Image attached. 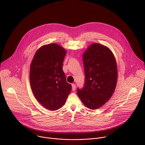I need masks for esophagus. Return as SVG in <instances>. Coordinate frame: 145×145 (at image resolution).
I'll return each mask as SVG.
<instances>
[{"label":"esophagus","mask_w":145,"mask_h":145,"mask_svg":"<svg viewBox=\"0 0 145 145\" xmlns=\"http://www.w3.org/2000/svg\"><path fill=\"white\" fill-rule=\"evenodd\" d=\"M72 91H74L76 90V85L74 84H72Z\"/></svg>","instance_id":"esophagus-1"}]
</instances>
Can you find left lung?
<instances>
[{"label":"left lung","mask_w":145,"mask_h":145,"mask_svg":"<svg viewBox=\"0 0 145 145\" xmlns=\"http://www.w3.org/2000/svg\"><path fill=\"white\" fill-rule=\"evenodd\" d=\"M85 72L84 87L77 88V95L84 106L96 110L112 96L117 83L118 69L115 56L107 46L91 45L82 54Z\"/></svg>","instance_id":"8db88e82"}]
</instances>
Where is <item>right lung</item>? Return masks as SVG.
<instances>
[{"label":"right lung","instance_id":"obj_1","mask_svg":"<svg viewBox=\"0 0 145 145\" xmlns=\"http://www.w3.org/2000/svg\"><path fill=\"white\" fill-rule=\"evenodd\" d=\"M66 53L57 44L44 45L37 50L30 65L33 93L40 104L50 111L63 107L72 89L63 70Z\"/></svg>","mask_w":145,"mask_h":145}]
</instances>
